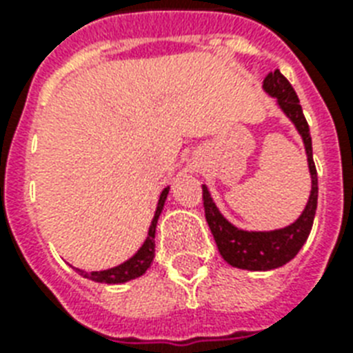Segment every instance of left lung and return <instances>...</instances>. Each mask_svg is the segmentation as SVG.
Wrapping results in <instances>:
<instances>
[{
  "mask_svg": "<svg viewBox=\"0 0 353 353\" xmlns=\"http://www.w3.org/2000/svg\"><path fill=\"white\" fill-rule=\"evenodd\" d=\"M262 88L269 97L276 99V104L282 113L293 122V126L302 137L307 157V168H310V176H312V190H310V198H307L302 214L293 223L282 227V229H274V231H245V229H238L236 225H232L231 221L221 214L207 185H201L205 218L210 227V232L214 236L218 251L229 265L247 269V271H271V269L282 268L296 256V252L301 251L304 241L310 236V231H312L319 196L317 170H315V163H313L310 126L302 113V106L299 104V97H296L293 85L288 82V79L279 69H274L273 73H269L263 79Z\"/></svg>",
  "mask_w": 353,
  "mask_h": 353,
  "instance_id": "8db88e82",
  "label": "left lung"
}]
</instances>
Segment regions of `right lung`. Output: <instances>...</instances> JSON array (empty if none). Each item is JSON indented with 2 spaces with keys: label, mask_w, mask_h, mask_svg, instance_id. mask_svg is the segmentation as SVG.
Here are the masks:
<instances>
[{
  "label": "right lung",
  "mask_w": 353,
  "mask_h": 353,
  "mask_svg": "<svg viewBox=\"0 0 353 353\" xmlns=\"http://www.w3.org/2000/svg\"><path fill=\"white\" fill-rule=\"evenodd\" d=\"M168 190L170 187L163 188V192L159 196V201H157V209H155L154 220L150 223L148 236L139 251L133 254L132 258H128L126 262L119 263L115 268L104 269V271H82V269L74 268V271H79L84 279L93 280V282H99V284H124V282H130L133 279H139L143 276L146 271L150 269L152 262H154L155 256V229H157V220H159L161 212L165 209V201L168 198Z\"/></svg>",
  "instance_id": "right-lung-1"
}]
</instances>
